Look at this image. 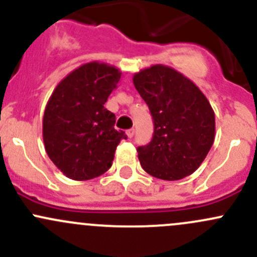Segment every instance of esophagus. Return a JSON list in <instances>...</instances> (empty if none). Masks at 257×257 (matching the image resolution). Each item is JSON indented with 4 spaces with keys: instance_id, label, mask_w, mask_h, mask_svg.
<instances>
[{
    "instance_id": "obj_1",
    "label": "esophagus",
    "mask_w": 257,
    "mask_h": 257,
    "mask_svg": "<svg viewBox=\"0 0 257 257\" xmlns=\"http://www.w3.org/2000/svg\"><path fill=\"white\" fill-rule=\"evenodd\" d=\"M134 133H136V131H134V128L128 129V131H126V136H128V138H131V139L134 137Z\"/></svg>"
}]
</instances>
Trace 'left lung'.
<instances>
[{
    "label": "left lung",
    "instance_id": "left-lung-1",
    "mask_svg": "<svg viewBox=\"0 0 257 257\" xmlns=\"http://www.w3.org/2000/svg\"><path fill=\"white\" fill-rule=\"evenodd\" d=\"M133 83L154 123L152 141L137 149L142 168L170 181L193 174L214 143L215 114L209 100L190 79L163 64L136 73Z\"/></svg>",
    "mask_w": 257,
    "mask_h": 257
}]
</instances>
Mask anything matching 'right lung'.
<instances>
[{
    "label": "right lung",
    "instance_id": "right-lung-1",
    "mask_svg": "<svg viewBox=\"0 0 257 257\" xmlns=\"http://www.w3.org/2000/svg\"><path fill=\"white\" fill-rule=\"evenodd\" d=\"M121 72L90 62L74 69L57 85L43 115V142L53 164L73 180L104 174L114 159L123 131L114 129L115 115L104 107Z\"/></svg>",
    "mask_w": 257,
    "mask_h": 257
}]
</instances>
